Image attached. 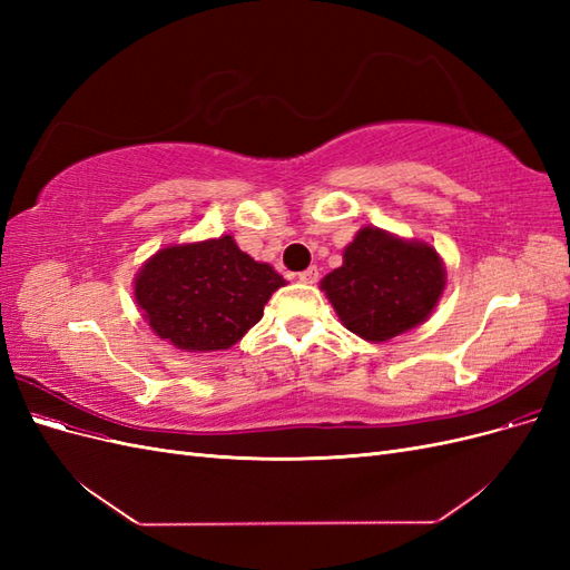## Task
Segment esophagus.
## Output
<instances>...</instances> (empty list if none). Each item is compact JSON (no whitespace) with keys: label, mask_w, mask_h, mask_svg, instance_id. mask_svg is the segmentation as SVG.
<instances>
[{"label":"esophagus","mask_w":570,"mask_h":570,"mask_svg":"<svg viewBox=\"0 0 570 570\" xmlns=\"http://www.w3.org/2000/svg\"><path fill=\"white\" fill-rule=\"evenodd\" d=\"M299 281H302V283H306V285H314V283L318 281V268H316V266H312V268L302 271V273H299Z\"/></svg>","instance_id":"34e87169"}]
</instances>
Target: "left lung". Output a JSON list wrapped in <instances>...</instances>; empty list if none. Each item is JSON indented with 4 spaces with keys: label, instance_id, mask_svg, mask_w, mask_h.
<instances>
[{
    "label": "left lung",
    "instance_id": "8db88e82",
    "mask_svg": "<svg viewBox=\"0 0 570 570\" xmlns=\"http://www.w3.org/2000/svg\"><path fill=\"white\" fill-rule=\"evenodd\" d=\"M444 287L446 268L433 245L375 226L361 228L342 266L321 281L342 325L373 344L425 323Z\"/></svg>",
    "mask_w": 570,
    "mask_h": 570
}]
</instances>
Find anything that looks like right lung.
<instances>
[{
    "instance_id": "right-lung-1",
    "label": "right lung",
    "mask_w": 570,
    "mask_h": 570,
    "mask_svg": "<svg viewBox=\"0 0 570 570\" xmlns=\"http://www.w3.org/2000/svg\"><path fill=\"white\" fill-rule=\"evenodd\" d=\"M287 281L233 235L168 245L135 275V302L154 335L183 352L230 350Z\"/></svg>"
}]
</instances>
